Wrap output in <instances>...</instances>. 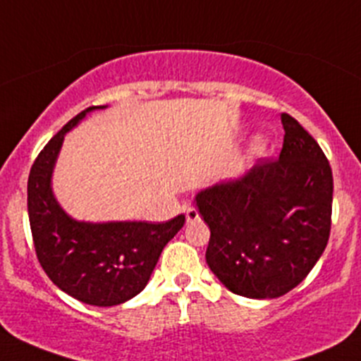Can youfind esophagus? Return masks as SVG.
<instances>
[{
  "instance_id": "esophagus-1",
  "label": "esophagus",
  "mask_w": 361,
  "mask_h": 361,
  "mask_svg": "<svg viewBox=\"0 0 361 361\" xmlns=\"http://www.w3.org/2000/svg\"><path fill=\"white\" fill-rule=\"evenodd\" d=\"M185 216H187V224H194V221H197L201 218V213H199V209L195 206H188L185 207Z\"/></svg>"
}]
</instances>
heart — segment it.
<instances>
[{"instance_id": "obj_1", "label": "heart", "mask_w": 361, "mask_h": 361, "mask_svg": "<svg viewBox=\"0 0 361 361\" xmlns=\"http://www.w3.org/2000/svg\"><path fill=\"white\" fill-rule=\"evenodd\" d=\"M257 148H262V143H257Z\"/></svg>"}]
</instances>
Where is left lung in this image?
Wrapping results in <instances>:
<instances>
[{
	"mask_svg": "<svg viewBox=\"0 0 361 361\" xmlns=\"http://www.w3.org/2000/svg\"><path fill=\"white\" fill-rule=\"evenodd\" d=\"M278 159H260L241 180L197 194L209 225L206 262L232 293L276 298L311 272L332 227V167L288 113Z\"/></svg>",
	"mask_w": 361,
	"mask_h": 361,
	"instance_id": "8db88e82",
	"label": "left lung"
}]
</instances>
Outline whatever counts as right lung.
<instances>
[{
  "mask_svg": "<svg viewBox=\"0 0 361 361\" xmlns=\"http://www.w3.org/2000/svg\"><path fill=\"white\" fill-rule=\"evenodd\" d=\"M94 108L73 116L38 154L27 180V213L36 257L54 285L80 302L110 307L147 286L164 246L183 227L185 216L164 224H83L61 209L50 188L54 162L64 134Z\"/></svg>",
  "mask_w": 361,
  "mask_h": 361,
  "instance_id": "right-lung-1",
  "label": "right lung"
}]
</instances>
